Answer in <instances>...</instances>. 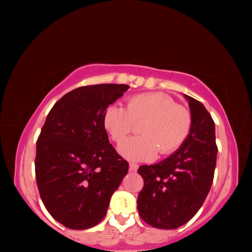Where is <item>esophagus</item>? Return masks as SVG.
<instances>
[{"label":"esophagus","mask_w":252,"mask_h":252,"mask_svg":"<svg viewBox=\"0 0 252 252\" xmlns=\"http://www.w3.org/2000/svg\"><path fill=\"white\" fill-rule=\"evenodd\" d=\"M129 169H130V171L131 172H135V171H138V168H139V165L138 164H135V163H130L129 164Z\"/></svg>","instance_id":"34e87169"}]
</instances>
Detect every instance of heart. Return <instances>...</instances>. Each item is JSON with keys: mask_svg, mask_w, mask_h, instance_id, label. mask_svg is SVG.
<instances>
[{"mask_svg": "<svg viewBox=\"0 0 252 252\" xmlns=\"http://www.w3.org/2000/svg\"><path fill=\"white\" fill-rule=\"evenodd\" d=\"M140 124L139 137L128 139L119 147L122 157L131 161H151L160 151L170 155L188 138L191 116L183 106L162 93H144L127 99L126 109L110 105L103 114V126L111 139L121 143Z\"/></svg>", "mask_w": 252, "mask_h": 252, "instance_id": "heart-1", "label": "heart"}]
</instances>
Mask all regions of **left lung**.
<instances>
[{
	"label": "left lung",
	"mask_w": 252,
	"mask_h": 252,
	"mask_svg": "<svg viewBox=\"0 0 252 252\" xmlns=\"http://www.w3.org/2000/svg\"><path fill=\"white\" fill-rule=\"evenodd\" d=\"M183 96L191 116L185 143L167 159L138 170L144 181L136 201L139 215L158 229H177L192 218L206 200L215 174V122L201 102Z\"/></svg>",
	"instance_id": "1"
}]
</instances>
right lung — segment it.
Instances as JSON below:
<instances>
[{"instance_id": "add662e5", "label": "right lung", "mask_w": 252, "mask_h": 252, "mask_svg": "<svg viewBox=\"0 0 252 252\" xmlns=\"http://www.w3.org/2000/svg\"><path fill=\"white\" fill-rule=\"evenodd\" d=\"M129 88L113 83L78 88L46 117L36 142V183L46 210L66 228L99 223L127 173L129 163L109 141L103 114Z\"/></svg>"}]
</instances>
